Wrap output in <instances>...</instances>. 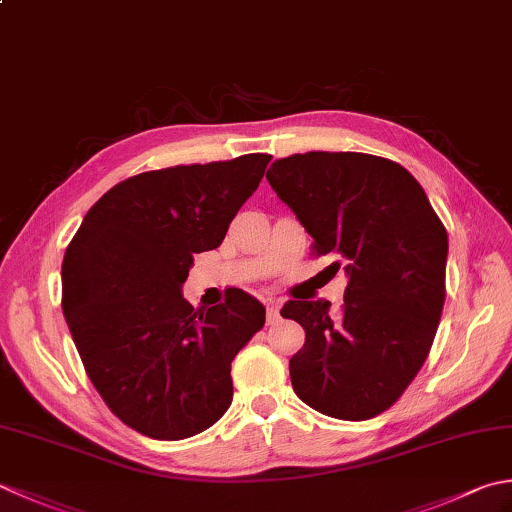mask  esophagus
I'll list each match as a JSON object with an SVG mask.
<instances>
[{"instance_id": "1", "label": "esophagus", "mask_w": 512, "mask_h": 512, "mask_svg": "<svg viewBox=\"0 0 512 512\" xmlns=\"http://www.w3.org/2000/svg\"><path fill=\"white\" fill-rule=\"evenodd\" d=\"M279 319V304L277 302H266V322L275 324Z\"/></svg>"}]
</instances>
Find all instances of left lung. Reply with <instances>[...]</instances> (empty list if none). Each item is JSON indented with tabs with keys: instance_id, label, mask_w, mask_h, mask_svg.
I'll return each mask as SVG.
<instances>
[{
	"instance_id": "obj_1",
	"label": "left lung",
	"mask_w": 512,
	"mask_h": 512,
	"mask_svg": "<svg viewBox=\"0 0 512 512\" xmlns=\"http://www.w3.org/2000/svg\"><path fill=\"white\" fill-rule=\"evenodd\" d=\"M266 179L315 253L348 275L337 317L326 299L282 308L306 330L288 364L297 397L346 422L384 413L433 346L446 299L444 224L417 179L384 157L313 150L277 159Z\"/></svg>"
}]
</instances>
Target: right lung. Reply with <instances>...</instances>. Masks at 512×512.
Here are the masks:
<instances>
[{"mask_svg": "<svg viewBox=\"0 0 512 512\" xmlns=\"http://www.w3.org/2000/svg\"><path fill=\"white\" fill-rule=\"evenodd\" d=\"M270 155L128 177L88 210L62 264V308L90 382L137 433L164 442L213 426L233 402L230 364L266 322L239 288L193 308V255L224 242Z\"/></svg>", "mask_w": 512, "mask_h": 512, "instance_id": "1", "label": "right lung"}]
</instances>
